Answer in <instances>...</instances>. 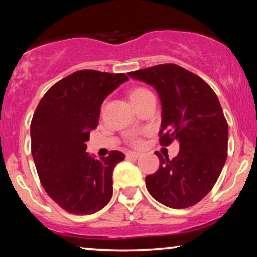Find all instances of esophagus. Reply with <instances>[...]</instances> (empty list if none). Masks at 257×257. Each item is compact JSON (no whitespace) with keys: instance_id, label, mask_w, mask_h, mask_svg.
<instances>
[{"instance_id":"34e87169","label":"esophagus","mask_w":257,"mask_h":257,"mask_svg":"<svg viewBox=\"0 0 257 257\" xmlns=\"http://www.w3.org/2000/svg\"><path fill=\"white\" fill-rule=\"evenodd\" d=\"M126 156H127V158H133V159H138V158L140 157V153H138V152H127V153H126Z\"/></svg>"}]
</instances>
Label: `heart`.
Returning a JSON list of instances; mask_svg holds the SVG:
<instances>
[{
  "mask_svg": "<svg viewBox=\"0 0 257 257\" xmlns=\"http://www.w3.org/2000/svg\"><path fill=\"white\" fill-rule=\"evenodd\" d=\"M151 91L147 90L146 87H143V86H138V87H135V89H132L130 91V100H131V103L133 104V106H136L137 104L140 103L143 99H145L147 96H151ZM130 144L133 146H140L142 145V139L139 138L138 136H132L131 138H130Z\"/></svg>",
  "mask_w": 257,
  "mask_h": 257,
  "instance_id": "1",
  "label": "heart"
}]
</instances>
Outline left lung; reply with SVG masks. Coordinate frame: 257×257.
<instances>
[{
  "label": "left lung",
  "mask_w": 257,
  "mask_h": 257,
  "mask_svg": "<svg viewBox=\"0 0 257 257\" xmlns=\"http://www.w3.org/2000/svg\"><path fill=\"white\" fill-rule=\"evenodd\" d=\"M152 85L161 100L160 145L180 144L170 160L159 152L156 173L145 178L147 191L170 208L194 206L210 192L227 159L228 124L212 87L177 64H159L128 72Z\"/></svg>",
  "instance_id": "obj_1"
}]
</instances>
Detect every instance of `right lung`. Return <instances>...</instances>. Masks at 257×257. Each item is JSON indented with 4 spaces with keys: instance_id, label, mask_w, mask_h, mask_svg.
<instances>
[{
    "instance_id": "1",
    "label": "right lung",
    "mask_w": 257,
    "mask_h": 257,
    "mask_svg": "<svg viewBox=\"0 0 257 257\" xmlns=\"http://www.w3.org/2000/svg\"><path fill=\"white\" fill-rule=\"evenodd\" d=\"M128 77L79 70L52 85L30 124L31 153L44 191L70 214L89 215L112 198V171L125 154L111 151L96 160L85 152L105 98Z\"/></svg>"
}]
</instances>
